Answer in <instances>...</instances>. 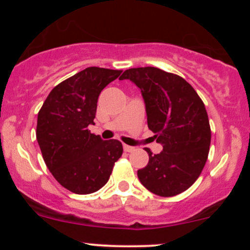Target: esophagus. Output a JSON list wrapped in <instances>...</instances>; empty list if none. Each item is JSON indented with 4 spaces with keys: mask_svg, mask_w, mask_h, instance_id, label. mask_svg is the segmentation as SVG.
I'll use <instances>...</instances> for the list:
<instances>
[{
    "mask_svg": "<svg viewBox=\"0 0 250 250\" xmlns=\"http://www.w3.org/2000/svg\"><path fill=\"white\" fill-rule=\"evenodd\" d=\"M123 149H125V151H128V153L135 150L134 147H130V146H127V145H123Z\"/></svg>",
    "mask_w": 250,
    "mask_h": 250,
    "instance_id": "obj_1",
    "label": "esophagus"
}]
</instances>
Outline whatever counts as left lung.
<instances>
[{"label":"left lung","mask_w":250,"mask_h":250,"mask_svg":"<svg viewBox=\"0 0 250 250\" xmlns=\"http://www.w3.org/2000/svg\"><path fill=\"white\" fill-rule=\"evenodd\" d=\"M120 80H130L141 90L148 128L163 150L153 154L137 170L140 182L151 193L169 197L187 190L208 159L210 125L202 100L185 79L155 67L131 68Z\"/></svg>","instance_id":"left-lung-1"}]
</instances>
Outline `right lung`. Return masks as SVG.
I'll return each instance as SVG.
<instances>
[{
  "label": "right lung",
  "mask_w": 250,
  "mask_h": 250,
  "mask_svg": "<svg viewBox=\"0 0 250 250\" xmlns=\"http://www.w3.org/2000/svg\"><path fill=\"white\" fill-rule=\"evenodd\" d=\"M122 70L89 67L57 84L37 115L36 139L57 182L75 194L101 189L123 153L117 140L103 141L88 127L95 125L97 99Z\"/></svg>",
  "instance_id": "add662e5"
}]
</instances>
